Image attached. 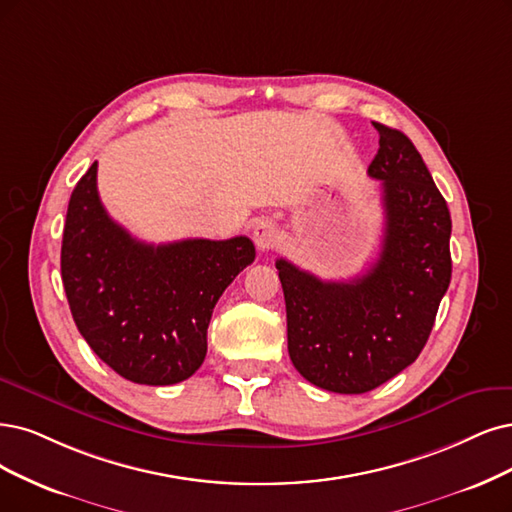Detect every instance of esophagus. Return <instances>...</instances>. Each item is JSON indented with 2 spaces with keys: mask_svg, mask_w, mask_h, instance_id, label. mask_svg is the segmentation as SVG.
<instances>
[{
  "mask_svg": "<svg viewBox=\"0 0 512 512\" xmlns=\"http://www.w3.org/2000/svg\"><path fill=\"white\" fill-rule=\"evenodd\" d=\"M253 240L259 251H272L278 244V230L272 219H257L253 225Z\"/></svg>",
  "mask_w": 512,
  "mask_h": 512,
  "instance_id": "obj_1",
  "label": "esophagus"
}]
</instances>
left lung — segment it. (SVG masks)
Returning <instances> with one entry per match:
<instances>
[{
  "label": "left lung",
  "mask_w": 512,
  "mask_h": 512,
  "mask_svg": "<svg viewBox=\"0 0 512 512\" xmlns=\"http://www.w3.org/2000/svg\"><path fill=\"white\" fill-rule=\"evenodd\" d=\"M373 126L380 149L367 173L382 181L380 257L346 282L276 261L291 361L310 384L339 394L382 386L420 356L451 280L445 198L403 132Z\"/></svg>",
  "instance_id": "obj_1"
}]
</instances>
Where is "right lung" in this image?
<instances>
[{
  "label": "right lung",
  "mask_w": 512,
  "mask_h": 512,
  "mask_svg": "<svg viewBox=\"0 0 512 512\" xmlns=\"http://www.w3.org/2000/svg\"><path fill=\"white\" fill-rule=\"evenodd\" d=\"M253 259L246 236L132 238L99 198L97 162L71 194L61 274L75 327L105 365L135 384L170 386L198 371L217 299Z\"/></svg>",
  "instance_id": "1"
}]
</instances>
